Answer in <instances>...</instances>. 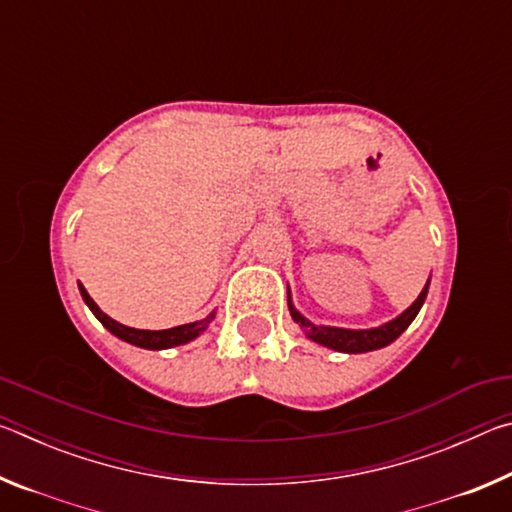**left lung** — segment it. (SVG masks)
Wrapping results in <instances>:
<instances>
[{
	"label": "left lung",
	"instance_id": "1",
	"mask_svg": "<svg viewBox=\"0 0 512 512\" xmlns=\"http://www.w3.org/2000/svg\"><path fill=\"white\" fill-rule=\"evenodd\" d=\"M427 293H429V280H427V284H424L420 296L415 298V302L409 309H404L400 316L388 320V323L379 325V327H370V329H345V327L314 325L311 320L302 316L296 307H293L291 300H289V311H291V318L296 320L302 332L307 334V339H311L318 345H325V348L336 350V352L361 354V352H372V350H379V348H386V345H391L397 336H400L404 329L413 323V318L418 316V311L422 309L424 300H427Z\"/></svg>",
	"mask_w": 512,
	"mask_h": 512
}]
</instances>
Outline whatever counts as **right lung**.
Wrapping results in <instances>:
<instances>
[{
    "label": "right lung",
    "instance_id": "add662e5",
    "mask_svg": "<svg viewBox=\"0 0 512 512\" xmlns=\"http://www.w3.org/2000/svg\"><path fill=\"white\" fill-rule=\"evenodd\" d=\"M79 291L85 300V305L90 307L94 316L99 318V323L108 329L110 334H115L117 339L137 345V348L144 350H167V348H176V345H185L189 341H194L196 336H201L207 325L214 320V311L210 316H205L203 320H196V323H187V325H178V327H169V329H135V327H126L112 320L108 314H103L99 309L97 302L90 298V293L85 291L83 284H79Z\"/></svg>",
    "mask_w": 512,
    "mask_h": 512
}]
</instances>
